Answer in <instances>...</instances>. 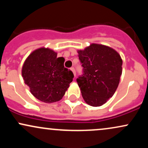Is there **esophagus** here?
<instances>
[{
    "instance_id": "34e87169",
    "label": "esophagus",
    "mask_w": 148,
    "mask_h": 148,
    "mask_svg": "<svg viewBox=\"0 0 148 148\" xmlns=\"http://www.w3.org/2000/svg\"><path fill=\"white\" fill-rule=\"evenodd\" d=\"M71 70H72V72H73V74H74V76H76V71H75V69L74 68V67H72V68L70 69Z\"/></svg>"
}]
</instances>
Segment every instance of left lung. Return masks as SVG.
Listing matches in <instances>:
<instances>
[{
	"instance_id": "8db88e82",
	"label": "left lung",
	"mask_w": 148,
	"mask_h": 148,
	"mask_svg": "<svg viewBox=\"0 0 148 148\" xmlns=\"http://www.w3.org/2000/svg\"><path fill=\"white\" fill-rule=\"evenodd\" d=\"M77 52L84 67V74L76 79L83 98L90 106H102L116 91L123 60L115 49L99 44Z\"/></svg>"
}]
</instances>
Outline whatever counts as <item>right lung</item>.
<instances>
[{"label":"right lung","mask_w":148,"mask_h":148,"mask_svg":"<svg viewBox=\"0 0 148 148\" xmlns=\"http://www.w3.org/2000/svg\"><path fill=\"white\" fill-rule=\"evenodd\" d=\"M64 58L49 48L37 49L25 59L21 69L31 94L45 103L58 101L73 81L72 71L64 67Z\"/></svg>","instance_id":"right-lung-1"}]
</instances>
